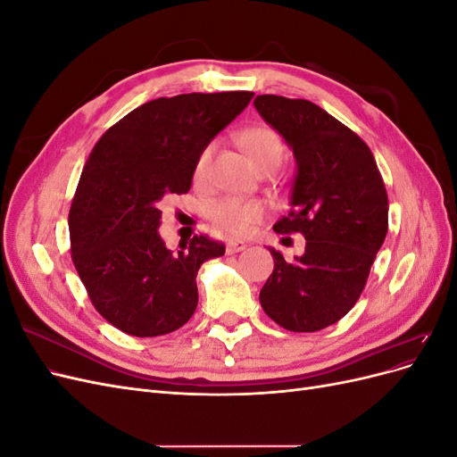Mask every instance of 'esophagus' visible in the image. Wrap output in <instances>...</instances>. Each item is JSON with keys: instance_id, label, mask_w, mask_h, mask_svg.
<instances>
[{"instance_id": "1", "label": "esophagus", "mask_w": 457, "mask_h": 457, "mask_svg": "<svg viewBox=\"0 0 457 457\" xmlns=\"http://www.w3.org/2000/svg\"><path fill=\"white\" fill-rule=\"evenodd\" d=\"M245 247H247V244L242 240H230L227 244V253H238V252H244Z\"/></svg>"}]
</instances>
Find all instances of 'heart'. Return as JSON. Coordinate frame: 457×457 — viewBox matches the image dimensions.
Returning <instances> with one entry per match:
<instances>
[{
  "label": "heart",
  "instance_id": "1",
  "mask_svg": "<svg viewBox=\"0 0 457 457\" xmlns=\"http://www.w3.org/2000/svg\"><path fill=\"white\" fill-rule=\"evenodd\" d=\"M238 141L245 150L247 158L253 162L259 171L269 163H280V160L284 158L286 148L282 143V137L270 126L245 128L238 135ZM215 148V141L205 143L195 160L192 181H195V187L200 190L207 188V185H210V171ZM207 217H210L212 223L223 232L232 234V237H245V234L252 232L261 223V219L265 217V207L255 200L220 198L212 202L210 207H207Z\"/></svg>",
  "mask_w": 457,
  "mask_h": 457
}]
</instances>
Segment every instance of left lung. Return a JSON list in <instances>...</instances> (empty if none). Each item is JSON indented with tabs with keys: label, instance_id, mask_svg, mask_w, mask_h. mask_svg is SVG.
I'll use <instances>...</instances> for the list:
<instances>
[{
	"label": "left lung",
	"instance_id": "8db88e82",
	"mask_svg": "<svg viewBox=\"0 0 457 457\" xmlns=\"http://www.w3.org/2000/svg\"><path fill=\"white\" fill-rule=\"evenodd\" d=\"M257 112L294 148L297 177L292 210L274 230L305 237L294 261L270 250L274 270L261 307L289 331L324 329L361 297L389 228V200L368 145L305 99L259 95Z\"/></svg>",
	"mask_w": 457,
	"mask_h": 457
}]
</instances>
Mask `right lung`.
<instances>
[{"label":"right lung","instance_id":"obj_1","mask_svg":"<svg viewBox=\"0 0 457 457\" xmlns=\"http://www.w3.org/2000/svg\"><path fill=\"white\" fill-rule=\"evenodd\" d=\"M252 91L185 93L141 104L106 129L68 213L74 267L104 320L156 337L188 322L202 262L225 244L196 234L173 253L158 234L160 202L187 195L205 143L250 104Z\"/></svg>","mask_w":457,"mask_h":457}]
</instances>
